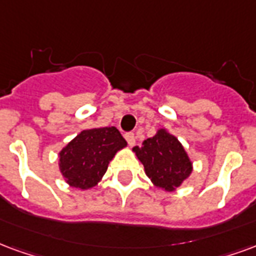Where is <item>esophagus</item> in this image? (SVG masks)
Returning a JSON list of instances; mask_svg holds the SVG:
<instances>
[{"label":"esophagus","instance_id":"obj_1","mask_svg":"<svg viewBox=\"0 0 256 256\" xmlns=\"http://www.w3.org/2000/svg\"><path fill=\"white\" fill-rule=\"evenodd\" d=\"M124 138H126V141H128V144L130 146H133L134 144H136V136H134V133H132V132L124 134Z\"/></svg>","mask_w":256,"mask_h":256}]
</instances>
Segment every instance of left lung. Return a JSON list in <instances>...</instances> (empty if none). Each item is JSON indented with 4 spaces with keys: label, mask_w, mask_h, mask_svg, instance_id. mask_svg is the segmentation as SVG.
<instances>
[{
    "label": "left lung",
    "mask_w": 256,
    "mask_h": 256,
    "mask_svg": "<svg viewBox=\"0 0 256 256\" xmlns=\"http://www.w3.org/2000/svg\"><path fill=\"white\" fill-rule=\"evenodd\" d=\"M146 175L157 187L166 191L175 190L191 172V162L178 138L166 130L148 138L142 146L133 148Z\"/></svg>",
    "instance_id": "8db88e82"
}]
</instances>
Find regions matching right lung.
I'll use <instances>...</instances> for the list:
<instances>
[{
	"mask_svg": "<svg viewBox=\"0 0 256 256\" xmlns=\"http://www.w3.org/2000/svg\"><path fill=\"white\" fill-rule=\"evenodd\" d=\"M128 145L116 128L81 132L60 153V168L70 186L86 190L98 184L115 153Z\"/></svg>",
	"mask_w": 256,
	"mask_h": 256,
	"instance_id": "add662e5",
	"label": "right lung"
}]
</instances>
